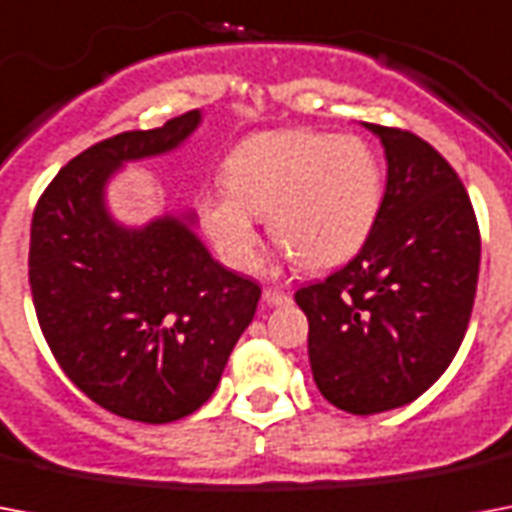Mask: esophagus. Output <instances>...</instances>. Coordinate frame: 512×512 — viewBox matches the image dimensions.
Segmentation results:
<instances>
[{"instance_id":"obj_1","label":"esophagus","mask_w":512,"mask_h":512,"mask_svg":"<svg viewBox=\"0 0 512 512\" xmlns=\"http://www.w3.org/2000/svg\"><path fill=\"white\" fill-rule=\"evenodd\" d=\"M263 300L268 305H287L289 303V295H287V292H281V289H271V287H268L263 292Z\"/></svg>"}]
</instances>
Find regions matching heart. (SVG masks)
Masks as SVG:
<instances>
[{"instance_id": "obj_1", "label": "heart", "mask_w": 512, "mask_h": 512, "mask_svg": "<svg viewBox=\"0 0 512 512\" xmlns=\"http://www.w3.org/2000/svg\"><path fill=\"white\" fill-rule=\"evenodd\" d=\"M225 191L199 201L204 233L223 263L252 268L255 217L305 271H329L356 255L382 204V170L372 146L353 135L313 130L260 132L231 148Z\"/></svg>"}]
</instances>
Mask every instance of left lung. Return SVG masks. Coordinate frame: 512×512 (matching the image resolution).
I'll return each mask as SVG.
<instances>
[{
	"mask_svg": "<svg viewBox=\"0 0 512 512\" xmlns=\"http://www.w3.org/2000/svg\"><path fill=\"white\" fill-rule=\"evenodd\" d=\"M380 135L388 183L350 263L295 292L313 380L329 404L377 414L420 398L452 364L476 300L481 233L452 164L414 132Z\"/></svg>",
	"mask_w": 512,
	"mask_h": 512,
	"instance_id": "1",
	"label": "left lung"
}]
</instances>
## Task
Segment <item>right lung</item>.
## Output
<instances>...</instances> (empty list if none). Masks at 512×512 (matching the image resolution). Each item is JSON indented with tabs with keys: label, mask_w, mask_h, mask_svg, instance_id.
Here are the masks:
<instances>
[{
	"label": "right lung",
	"mask_w": 512,
	"mask_h": 512,
	"mask_svg": "<svg viewBox=\"0 0 512 512\" xmlns=\"http://www.w3.org/2000/svg\"><path fill=\"white\" fill-rule=\"evenodd\" d=\"M199 119L188 111L90 146L52 177L31 220L28 284L52 356L95 404L148 425L215 393L263 292L215 263L185 220L127 231L103 207L119 164L172 151Z\"/></svg>",
	"instance_id": "right-lung-1"
}]
</instances>
